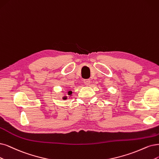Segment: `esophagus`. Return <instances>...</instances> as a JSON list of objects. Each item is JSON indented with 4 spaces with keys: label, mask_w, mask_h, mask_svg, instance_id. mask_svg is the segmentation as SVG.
I'll return each mask as SVG.
<instances>
[{
    "label": "esophagus",
    "mask_w": 159,
    "mask_h": 159,
    "mask_svg": "<svg viewBox=\"0 0 159 159\" xmlns=\"http://www.w3.org/2000/svg\"><path fill=\"white\" fill-rule=\"evenodd\" d=\"M84 83L86 86H89L90 83V79H85L84 80Z\"/></svg>",
    "instance_id": "34e87169"
}]
</instances>
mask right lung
<instances>
[{"instance_id": "1", "label": "right lung", "mask_w": 159, "mask_h": 159, "mask_svg": "<svg viewBox=\"0 0 159 159\" xmlns=\"http://www.w3.org/2000/svg\"><path fill=\"white\" fill-rule=\"evenodd\" d=\"M72 93H73V92H72L71 91H69V92H68V95H69V96H70V95L72 94ZM63 99H67V97H66H66H63Z\"/></svg>"}]
</instances>
